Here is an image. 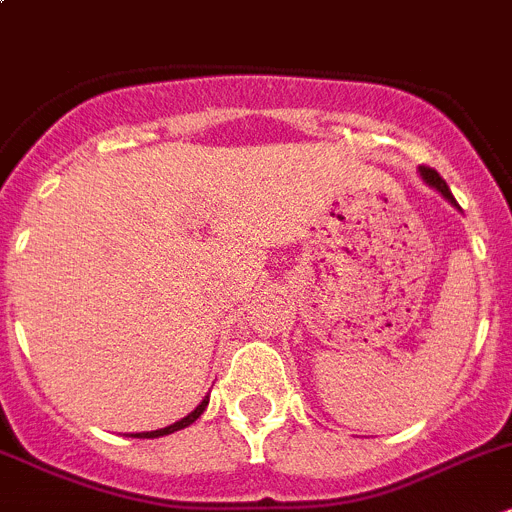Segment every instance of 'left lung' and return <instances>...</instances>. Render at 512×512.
Masks as SVG:
<instances>
[{"label":"left lung","instance_id":"8db88e82","mask_svg":"<svg viewBox=\"0 0 512 512\" xmlns=\"http://www.w3.org/2000/svg\"><path fill=\"white\" fill-rule=\"evenodd\" d=\"M419 174H422V179L427 181L429 186H434V189H437L439 194H442V197L447 199V202H452V204H455V197H452L450 186H447V181H444L442 176L437 174V171H434V169H429V166H419Z\"/></svg>","mask_w":512,"mask_h":512}]
</instances>
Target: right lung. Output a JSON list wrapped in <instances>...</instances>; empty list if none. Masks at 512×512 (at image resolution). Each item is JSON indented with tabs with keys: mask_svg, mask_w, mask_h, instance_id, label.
Instances as JSON below:
<instances>
[{
	"mask_svg": "<svg viewBox=\"0 0 512 512\" xmlns=\"http://www.w3.org/2000/svg\"><path fill=\"white\" fill-rule=\"evenodd\" d=\"M207 404H209V396H204L202 404H199V407L194 409V412H191V414H186L184 419H179V422L169 424V427H164V429H156V432H136V434H131V437H136V439H154V437H164V434H171V432H179V429H184V427H189V424L197 422V419L204 414V409H207Z\"/></svg>",
	"mask_w": 512,
	"mask_h": 512,
	"instance_id": "1",
	"label": "right lung"
}]
</instances>
